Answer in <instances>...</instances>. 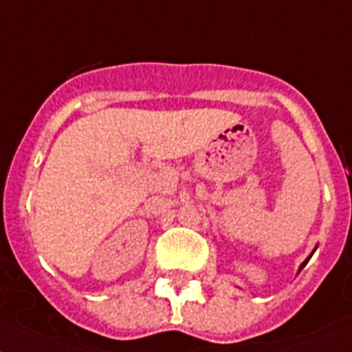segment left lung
I'll use <instances>...</instances> for the list:
<instances>
[{
	"label": "left lung",
	"mask_w": 352,
	"mask_h": 352,
	"mask_svg": "<svg viewBox=\"0 0 352 352\" xmlns=\"http://www.w3.org/2000/svg\"><path fill=\"white\" fill-rule=\"evenodd\" d=\"M308 261H309V258H308V259H306V261H304V263H302V267H304V265H306V263H308ZM302 267H300V268H302Z\"/></svg>",
	"instance_id": "obj_1"
}]
</instances>
